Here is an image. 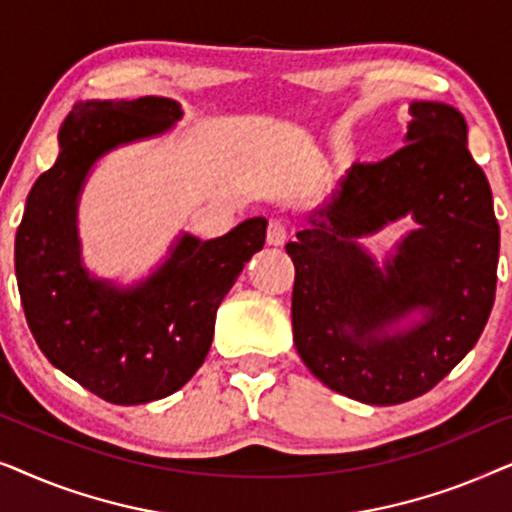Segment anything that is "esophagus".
<instances>
[{"label":"esophagus","mask_w":512,"mask_h":512,"mask_svg":"<svg viewBox=\"0 0 512 512\" xmlns=\"http://www.w3.org/2000/svg\"><path fill=\"white\" fill-rule=\"evenodd\" d=\"M286 235H289V226H286L284 221L272 219L268 223V235H265V240H268L270 247H282L286 242Z\"/></svg>","instance_id":"34e87169"}]
</instances>
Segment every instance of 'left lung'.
<instances>
[{
	"instance_id": "8db88e82",
	"label": "left lung",
	"mask_w": 512,
	"mask_h": 512,
	"mask_svg": "<svg viewBox=\"0 0 512 512\" xmlns=\"http://www.w3.org/2000/svg\"><path fill=\"white\" fill-rule=\"evenodd\" d=\"M408 114L403 149L349 167L286 244L300 359L328 389L368 405L436 387L478 342L496 293L499 223L464 116L443 102H412ZM405 215L418 228L380 269L358 240Z\"/></svg>"
}]
</instances>
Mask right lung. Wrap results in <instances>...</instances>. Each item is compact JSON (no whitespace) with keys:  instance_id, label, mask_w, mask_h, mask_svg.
I'll return each mask as SVG.
<instances>
[{"instance_id":"add662e5","label":"right lung","mask_w":512,"mask_h":512,"mask_svg":"<svg viewBox=\"0 0 512 512\" xmlns=\"http://www.w3.org/2000/svg\"><path fill=\"white\" fill-rule=\"evenodd\" d=\"M170 97L88 100L62 123L60 156L34 181L16 233V277L27 326L48 361L116 405L165 398L212 347L216 310L265 244L263 216L216 240L181 235L167 261L135 286L90 277L76 209L90 167L111 149L158 137L179 121Z\"/></svg>"}]
</instances>
